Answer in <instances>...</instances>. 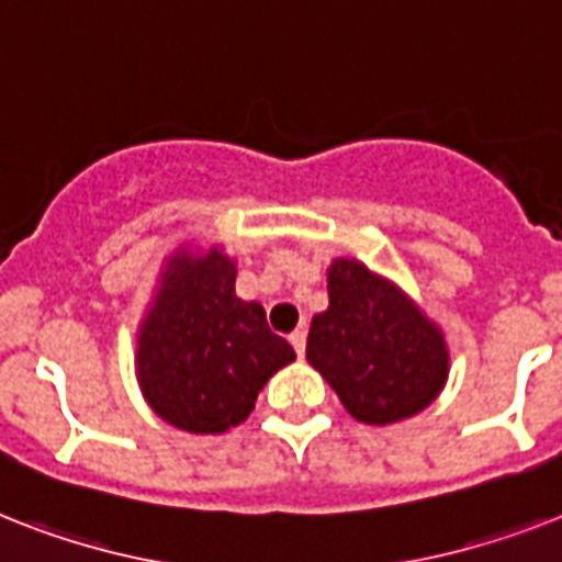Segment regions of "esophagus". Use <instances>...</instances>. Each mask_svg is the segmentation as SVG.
Instances as JSON below:
<instances>
[{
	"mask_svg": "<svg viewBox=\"0 0 562 562\" xmlns=\"http://www.w3.org/2000/svg\"><path fill=\"white\" fill-rule=\"evenodd\" d=\"M289 340H291V346H294L296 358H303V355H305V331H303V328H296V331H291Z\"/></svg>",
	"mask_w": 562,
	"mask_h": 562,
	"instance_id": "1",
	"label": "esophagus"
}]
</instances>
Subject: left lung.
I'll return each mask as SVG.
<instances>
[{"label": "left lung", "mask_w": 562, "mask_h": 562, "mask_svg": "<svg viewBox=\"0 0 562 562\" xmlns=\"http://www.w3.org/2000/svg\"><path fill=\"white\" fill-rule=\"evenodd\" d=\"M328 308L312 317L305 358L363 424L413 418L450 375L445 331L407 291L360 259L328 266Z\"/></svg>", "instance_id": "8db88e82"}]
</instances>
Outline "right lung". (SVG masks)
I'll list each match as a JSON object with an SVG mask.
<instances>
[{"instance_id":"add662e5","label":"right lung","mask_w":562,"mask_h":562,"mask_svg":"<svg viewBox=\"0 0 562 562\" xmlns=\"http://www.w3.org/2000/svg\"><path fill=\"white\" fill-rule=\"evenodd\" d=\"M294 358L266 308L236 296V259L222 245L184 241L164 259L135 349V375L158 418L204 436L231 430Z\"/></svg>"}]
</instances>
